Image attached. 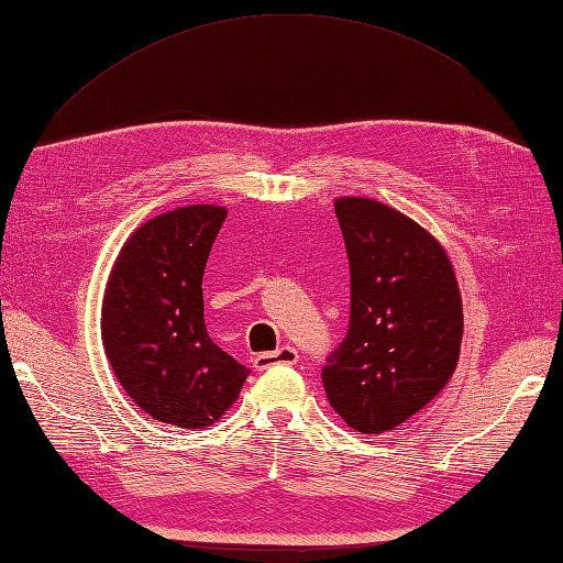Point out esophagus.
Instances as JSON below:
<instances>
[{
	"label": "esophagus",
	"instance_id": "1",
	"mask_svg": "<svg viewBox=\"0 0 563 563\" xmlns=\"http://www.w3.org/2000/svg\"><path fill=\"white\" fill-rule=\"evenodd\" d=\"M300 361V355L292 349V345H283V349L273 351V353H261L254 357V367L256 369H268L273 365H295Z\"/></svg>",
	"mask_w": 563,
	"mask_h": 563
}]
</instances>
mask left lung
Segmentation results:
<instances>
[{
    "instance_id": "obj_1",
    "label": "left lung",
    "mask_w": 563,
    "mask_h": 563,
    "mask_svg": "<svg viewBox=\"0 0 563 563\" xmlns=\"http://www.w3.org/2000/svg\"><path fill=\"white\" fill-rule=\"evenodd\" d=\"M351 263V324L321 369L357 433L394 430L445 389L460 361L462 297L438 239L385 202H333Z\"/></svg>"
}]
</instances>
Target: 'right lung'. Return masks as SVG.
Wrapping results in <instances>:
<instances>
[{
	"instance_id": "obj_1",
	"label": "right lung",
	"mask_w": 563,
	"mask_h": 563,
	"mask_svg": "<svg viewBox=\"0 0 563 563\" xmlns=\"http://www.w3.org/2000/svg\"><path fill=\"white\" fill-rule=\"evenodd\" d=\"M224 218L220 206H186L147 220L130 234L106 285V357L154 421L212 426L249 375L212 343L202 319V271Z\"/></svg>"
}]
</instances>
